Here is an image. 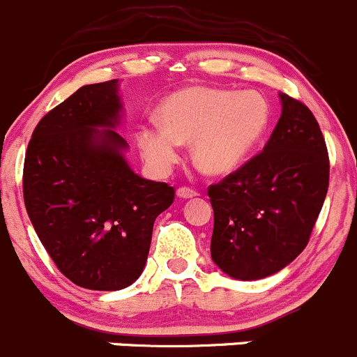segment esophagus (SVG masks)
Returning <instances> with one entry per match:
<instances>
[{"label": "esophagus", "mask_w": 357, "mask_h": 357, "mask_svg": "<svg viewBox=\"0 0 357 357\" xmlns=\"http://www.w3.org/2000/svg\"><path fill=\"white\" fill-rule=\"evenodd\" d=\"M178 197L179 199H193V197H199V192L190 188V186H181V188H178Z\"/></svg>", "instance_id": "34e87169"}]
</instances>
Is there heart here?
Returning <instances> with one entry per match:
<instances>
[{
  "instance_id": "b5f03b06",
  "label": "heart",
  "mask_w": 357,
  "mask_h": 357,
  "mask_svg": "<svg viewBox=\"0 0 357 357\" xmlns=\"http://www.w3.org/2000/svg\"><path fill=\"white\" fill-rule=\"evenodd\" d=\"M160 122L142 128L139 146L155 167L179 157V143H193V162L211 176L238 169L264 139L271 122L268 100L255 91L188 86L160 107Z\"/></svg>"
}]
</instances>
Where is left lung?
Returning a JSON list of instances; mask_svg holds the SVG:
<instances>
[{
	"instance_id": "obj_1",
	"label": "left lung",
	"mask_w": 357,
	"mask_h": 357,
	"mask_svg": "<svg viewBox=\"0 0 357 357\" xmlns=\"http://www.w3.org/2000/svg\"><path fill=\"white\" fill-rule=\"evenodd\" d=\"M264 150L208 186L212 261L231 278L261 280L290 264L311 238L328 192L330 160L312 112L289 95Z\"/></svg>"
}]
</instances>
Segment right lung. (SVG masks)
Listing matches in <instances>:
<instances>
[{
    "label": "right lung",
    "mask_w": 357,
    "mask_h": 357,
    "mask_svg": "<svg viewBox=\"0 0 357 357\" xmlns=\"http://www.w3.org/2000/svg\"><path fill=\"white\" fill-rule=\"evenodd\" d=\"M121 107L117 79L82 86L38 122L25 152L29 219L60 273L89 290L138 280L155 218L174 202L172 186L126 164L128 143L110 129Z\"/></svg>",
    "instance_id": "1"
}]
</instances>
